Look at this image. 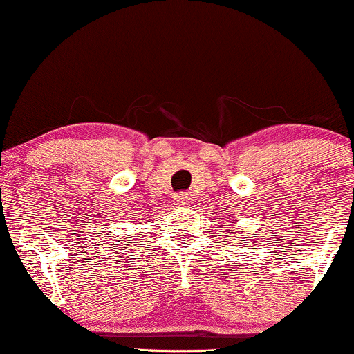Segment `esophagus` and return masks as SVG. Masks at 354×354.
<instances>
[{"label": "esophagus", "mask_w": 354, "mask_h": 354, "mask_svg": "<svg viewBox=\"0 0 354 354\" xmlns=\"http://www.w3.org/2000/svg\"><path fill=\"white\" fill-rule=\"evenodd\" d=\"M190 193H182V195H177V198H176V201H177V205L178 206H188L190 205Z\"/></svg>", "instance_id": "esophagus-1"}]
</instances>
